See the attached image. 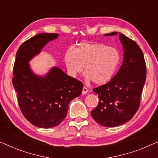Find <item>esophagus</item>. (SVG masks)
<instances>
[{
  "label": "esophagus",
  "instance_id": "esophagus-1",
  "mask_svg": "<svg viewBox=\"0 0 158 158\" xmlns=\"http://www.w3.org/2000/svg\"><path fill=\"white\" fill-rule=\"evenodd\" d=\"M88 92V88H85V87H83V91H82V94H86Z\"/></svg>",
  "mask_w": 158,
  "mask_h": 158
}]
</instances>
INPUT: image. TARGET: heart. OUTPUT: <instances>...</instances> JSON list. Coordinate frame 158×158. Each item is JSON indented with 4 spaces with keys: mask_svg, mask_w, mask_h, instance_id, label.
I'll list each match as a JSON object with an SVG mask.
<instances>
[{
    "mask_svg": "<svg viewBox=\"0 0 158 158\" xmlns=\"http://www.w3.org/2000/svg\"><path fill=\"white\" fill-rule=\"evenodd\" d=\"M64 62L69 74L73 77L85 73L95 84L102 85L112 78L120 62L117 49L97 42H81L68 49Z\"/></svg>",
    "mask_w": 158,
    "mask_h": 158,
    "instance_id": "1",
    "label": "heart"
}]
</instances>
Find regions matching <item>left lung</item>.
I'll use <instances>...</instances> for the list:
<instances>
[{"label":"left lung","instance_id":"left-lung-1","mask_svg":"<svg viewBox=\"0 0 158 158\" xmlns=\"http://www.w3.org/2000/svg\"><path fill=\"white\" fill-rule=\"evenodd\" d=\"M114 31L105 36L116 35ZM124 50L123 63L113 78L105 85L94 88L99 102L91 111L94 119L103 127H114L131 119L140 104V96L146 80L144 55L137 43L119 34Z\"/></svg>","mask_w":158,"mask_h":158}]
</instances>
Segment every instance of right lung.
Instances as JSON below:
<instances>
[{
	"mask_svg": "<svg viewBox=\"0 0 158 158\" xmlns=\"http://www.w3.org/2000/svg\"><path fill=\"white\" fill-rule=\"evenodd\" d=\"M57 34L42 33L19 47L14 66L13 85L19 106L24 117L34 126L51 128L60 124L68 114L69 103L81 96L83 85L58 67H53L44 76L31 70L29 62Z\"/></svg>",
	"mask_w": 158,
	"mask_h": 158,
	"instance_id": "1",
	"label": "right lung"
}]
</instances>
